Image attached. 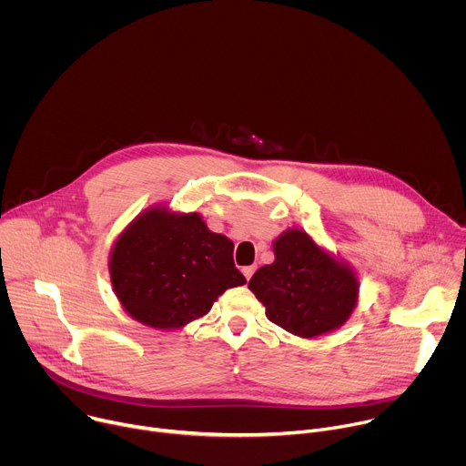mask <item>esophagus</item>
Listing matches in <instances>:
<instances>
[{
    "mask_svg": "<svg viewBox=\"0 0 466 466\" xmlns=\"http://www.w3.org/2000/svg\"><path fill=\"white\" fill-rule=\"evenodd\" d=\"M254 271H256L254 265H247V268H243V269H241V273H243V277H245L247 280H250V277L254 275Z\"/></svg>",
    "mask_w": 466,
    "mask_h": 466,
    "instance_id": "1",
    "label": "esophagus"
}]
</instances>
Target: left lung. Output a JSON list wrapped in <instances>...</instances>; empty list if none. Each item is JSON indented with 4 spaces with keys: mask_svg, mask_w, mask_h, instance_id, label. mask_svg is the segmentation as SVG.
I'll return each instance as SVG.
<instances>
[{
    "mask_svg": "<svg viewBox=\"0 0 466 466\" xmlns=\"http://www.w3.org/2000/svg\"><path fill=\"white\" fill-rule=\"evenodd\" d=\"M273 252L275 261L248 280V289L271 322L311 339L341 328L352 317L360 300V277L349 261L295 227L273 241Z\"/></svg>",
    "mask_w": 466,
    "mask_h": 466,
    "instance_id": "left-lung-1",
    "label": "left lung"
}]
</instances>
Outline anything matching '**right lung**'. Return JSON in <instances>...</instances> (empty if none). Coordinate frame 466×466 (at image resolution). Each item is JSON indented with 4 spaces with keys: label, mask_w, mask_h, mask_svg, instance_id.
Returning <instances> with one entry per match:
<instances>
[{
    "label": "right lung",
    "mask_w": 466,
    "mask_h": 466,
    "mask_svg": "<svg viewBox=\"0 0 466 466\" xmlns=\"http://www.w3.org/2000/svg\"><path fill=\"white\" fill-rule=\"evenodd\" d=\"M234 243L197 212L155 205L116 238L108 273L121 308L144 326L173 331L205 317L230 288L247 280L232 259Z\"/></svg>",
    "instance_id": "1"
}]
</instances>
